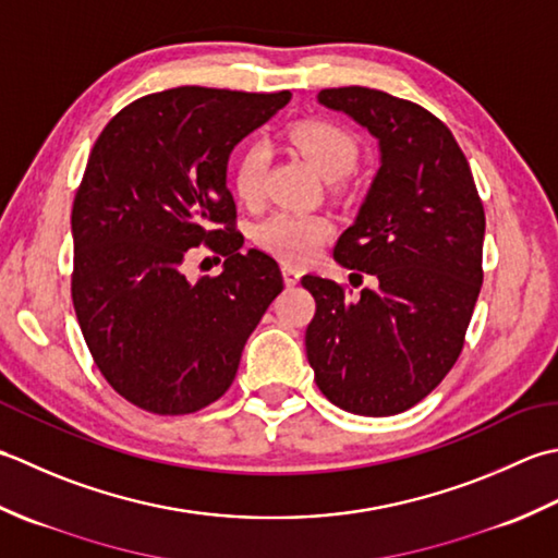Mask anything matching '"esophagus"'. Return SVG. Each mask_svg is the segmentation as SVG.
<instances>
[{
    "instance_id": "obj_1",
    "label": "esophagus",
    "mask_w": 558,
    "mask_h": 558,
    "mask_svg": "<svg viewBox=\"0 0 558 558\" xmlns=\"http://www.w3.org/2000/svg\"><path fill=\"white\" fill-rule=\"evenodd\" d=\"M281 275H283V283H287V287L291 289V287H295V283L301 281V271L295 269V267H281Z\"/></svg>"
}]
</instances>
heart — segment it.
<instances>
[{
	"label": "heart",
	"instance_id": "heart-1",
	"mask_svg": "<svg viewBox=\"0 0 558 558\" xmlns=\"http://www.w3.org/2000/svg\"><path fill=\"white\" fill-rule=\"evenodd\" d=\"M289 140L295 149L308 158L317 173L327 180L344 178L359 161V146L354 136L332 122H299L289 130ZM267 161L269 149L263 142L245 144L243 151L235 156L231 166V185L243 202L255 204L263 197ZM329 233H332V223H329L327 216L289 209L269 214L265 221H259L255 231L257 243L267 253L291 265L308 259L327 241Z\"/></svg>",
	"mask_w": 558,
	"mask_h": 558
}]
</instances>
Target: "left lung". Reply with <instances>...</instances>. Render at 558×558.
<instances>
[{"instance_id":"obj_1","label":"left lung","mask_w":558,"mask_h":558,"mask_svg":"<svg viewBox=\"0 0 558 558\" xmlns=\"http://www.w3.org/2000/svg\"><path fill=\"white\" fill-rule=\"evenodd\" d=\"M317 104L378 140L380 168L335 259L375 277L359 299L305 275V354L329 402L390 416L422 402L458 361L482 289L484 207L452 132L385 90L325 88Z\"/></svg>"}]
</instances>
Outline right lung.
<instances>
[{
  "instance_id": "1",
  "label": "right lung",
  "mask_w": 558,
  "mask_h": 558,
  "mask_svg": "<svg viewBox=\"0 0 558 558\" xmlns=\"http://www.w3.org/2000/svg\"><path fill=\"white\" fill-rule=\"evenodd\" d=\"M289 100V90L168 88L122 108L94 144L72 209V301L104 378L146 412L219 400L283 289L275 259L241 250L226 170L235 144ZM197 244L227 257L219 278L182 275Z\"/></svg>"
}]
</instances>
